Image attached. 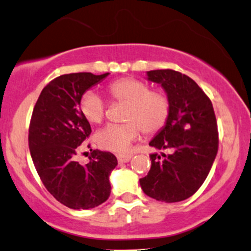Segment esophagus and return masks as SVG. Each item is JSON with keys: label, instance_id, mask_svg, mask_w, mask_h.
Here are the masks:
<instances>
[{"label": "esophagus", "instance_id": "esophagus-1", "mask_svg": "<svg viewBox=\"0 0 251 251\" xmlns=\"http://www.w3.org/2000/svg\"><path fill=\"white\" fill-rule=\"evenodd\" d=\"M117 158L119 163H126L132 158V154H119L117 155Z\"/></svg>", "mask_w": 251, "mask_h": 251}]
</instances>
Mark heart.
I'll list each match as a JSON object with an SVG mask.
<instances>
[{
    "label": "heart",
    "instance_id": "1",
    "mask_svg": "<svg viewBox=\"0 0 251 251\" xmlns=\"http://www.w3.org/2000/svg\"><path fill=\"white\" fill-rule=\"evenodd\" d=\"M106 95L112 102L125 103L119 125H107L95 136L100 148L126 151L141 131L154 135L162 131L171 113V100L166 90L149 88L147 82L135 77H119L110 82ZM78 110L90 125H100L105 118V102L97 94L88 91L80 98Z\"/></svg>",
    "mask_w": 251,
    "mask_h": 251
}]
</instances>
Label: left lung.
<instances>
[{"label":"left lung","instance_id":"left-lung-1","mask_svg":"<svg viewBox=\"0 0 251 251\" xmlns=\"http://www.w3.org/2000/svg\"><path fill=\"white\" fill-rule=\"evenodd\" d=\"M162 85L171 100V113L162 131L149 142L170 154H151V167L140 178L151 198L176 202L191 197L205 182L218 153V124L211 100L188 75L173 69L147 73Z\"/></svg>","mask_w":251,"mask_h":251}]
</instances>
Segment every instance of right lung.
I'll list each match as a JSON object with an SVG mask.
<instances>
[{"mask_svg": "<svg viewBox=\"0 0 251 251\" xmlns=\"http://www.w3.org/2000/svg\"><path fill=\"white\" fill-rule=\"evenodd\" d=\"M109 73L58 76L41 91L28 127V148L41 182L56 201L73 210H88L109 198L110 173L118 161L109 151H93L89 162L75 160L91 133L78 102L89 88Z\"/></svg>", "mask_w": 251, "mask_h": 251, "instance_id": "add662e5", "label": "right lung"}]
</instances>
